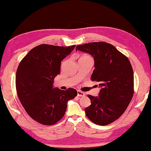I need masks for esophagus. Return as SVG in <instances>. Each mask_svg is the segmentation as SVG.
Segmentation results:
<instances>
[{
  "label": "esophagus",
  "mask_w": 151,
  "mask_h": 151,
  "mask_svg": "<svg viewBox=\"0 0 151 151\" xmlns=\"http://www.w3.org/2000/svg\"><path fill=\"white\" fill-rule=\"evenodd\" d=\"M77 96H80V97L85 96V93L84 92H83V91H81L78 90V91H77Z\"/></svg>",
  "instance_id": "34e87169"
}]
</instances>
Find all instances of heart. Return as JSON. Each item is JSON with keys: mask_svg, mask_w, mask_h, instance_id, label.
<instances>
[{"mask_svg": "<svg viewBox=\"0 0 151 151\" xmlns=\"http://www.w3.org/2000/svg\"><path fill=\"white\" fill-rule=\"evenodd\" d=\"M86 57H89V56L87 55H84L82 56L81 58H86Z\"/></svg>", "mask_w": 151, "mask_h": 151, "instance_id": "obj_1", "label": "heart"}]
</instances>
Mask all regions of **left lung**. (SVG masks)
<instances>
[{"instance_id":"left-lung-1","label":"left lung","mask_w":151,"mask_h":151,"mask_svg":"<svg viewBox=\"0 0 151 151\" xmlns=\"http://www.w3.org/2000/svg\"><path fill=\"white\" fill-rule=\"evenodd\" d=\"M77 50L91 54L94 67L91 79L99 83L98 97L88 95L91 104L85 109L86 116L98 125L116 120L125 112L133 98L134 72L125 55L106 42L77 45Z\"/></svg>"}]
</instances>
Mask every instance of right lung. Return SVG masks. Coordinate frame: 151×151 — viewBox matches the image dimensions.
Here are the masks:
<instances>
[{
    "label": "right lung",
    "mask_w": 151,
    "mask_h": 151,
    "mask_svg": "<svg viewBox=\"0 0 151 151\" xmlns=\"http://www.w3.org/2000/svg\"><path fill=\"white\" fill-rule=\"evenodd\" d=\"M75 47L40 45L30 50L17 67L18 98L29 116L41 124L52 125L60 120L68 101L77 95L73 88H53L55 77L60 72L61 62Z\"/></svg>",
    "instance_id": "1"
}]
</instances>
